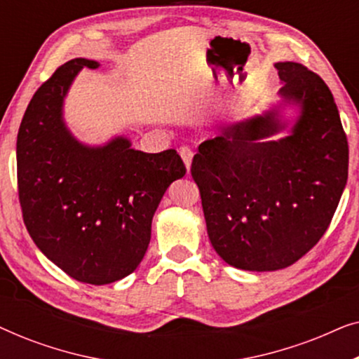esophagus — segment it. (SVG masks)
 I'll list each match as a JSON object with an SVG mask.
<instances>
[{"label": "esophagus", "instance_id": "34e87169", "mask_svg": "<svg viewBox=\"0 0 359 359\" xmlns=\"http://www.w3.org/2000/svg\"><path fill=\"white\" fill-rule=\"evenodd\" d=\"M180 155H181V158H183V161H184V166H186V170H191V161H193V150L189 149V147H181L180 149Z\"/></svg>", "mask_w": 359, "mask_h": 359}]
</instances>
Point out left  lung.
I'll use <instances>...</instances> for the list:
<instances>
[{
	"mask_svg": "<svg viewBox=\"0 0 359 359\" xmlns=\"http://www.w3.org/2000/svg\"><path fill=\"white\" fill-rule=\"evenodd\" d=\"M279 96L296 104L291 134L278 109L233 122L191 165L210 243L230 266L276 271L302 258L332 222L348 180V140L325 81L279 62Z\"/></svg>",
	"mask_w": 359,
	"mask_h": 359,
	"instance_id": "left-lung-1",
	"label": "left lung"
}]
</instances>
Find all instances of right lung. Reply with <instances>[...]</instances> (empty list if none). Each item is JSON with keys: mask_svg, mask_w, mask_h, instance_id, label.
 Here are the masks:
<instances>
[{"mask_svg": "<svg viewBox=\"0 0 359 359\" xmlns=\"http://www.w3.org/2000/svg\"><path fill=\"white\" fill-rule=\"evenodd\" d=\"M88 58H73L36 91L18 132V191L37 248L80 283L129 276L149 248L151 219L165 191L183 178L176 150L145 154L126 137L81 144L63 121V101Z\"/></svg>", "mask_w": 359, "mask_h": 359, "instance_id": "1", "label": "right lung"}]
</instances>
